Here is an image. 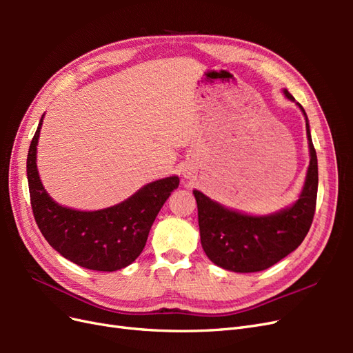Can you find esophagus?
I'll use <instances>...</instances> for the list:
<instances>
[{
  "label": "esophagus",
  "instance_id": "esophagus-1",
  "mask_svg": "<svg viewBox=\"0 0 353 353\" xmlns=\"http://www.w3.org/2000/svg\"><path fill=\"white\" fill-rule=\"evenodd\" d=\"M184 176H185V178H191V176H193V172H191L190 168H187V169L184 170Z\"/></svg>",
  "mask_w": 353,
  "mask_h": 353
}]
</instances>
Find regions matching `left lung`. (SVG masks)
<instances>
[{"label":"left lung","instance_id":"1","mask_svg":"<svg viewBox=\"0 0 353 353\" xmlns=\"http://www.w3.org/2000/svg\"><path fill=\"white\" fill-rule=\"evenodd\" d=\"M283 92L288 100L294 101L287 90ZM296 105L306 121L311 160L303 188L292 206L270 215L256 216L228 209L201 191H193L197 201L201 248L208 258L223 270L258 272L270 268L296 250L311 228L316 205L318 160L305 109L299 103Z\"/></svg>","mask_w":353,"mask_h":353}]
</instances>
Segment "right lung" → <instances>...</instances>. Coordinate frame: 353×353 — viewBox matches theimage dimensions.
Here are the masks:
<instances>
[{
  "label": "right lung",
  "mask_w": 353,
  "mask_h": 353,
  "mask_svg": "<svg viewBox=\"0 0 353 353\" xmlns=\"http://www.w3.org/2000/svg\"><path fill=\"white\" fill-rule=\"evenodd\" d=\"M44 114L29 147L26 172L37 225L63 258L92 271L112 272L143 252L159 210L179 185L176 175L153 181L131 197L100 210H77L50 197L37 168V145Z\"/></svg>",
  "instance_id": "obj_1"
}]
</instances>
